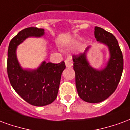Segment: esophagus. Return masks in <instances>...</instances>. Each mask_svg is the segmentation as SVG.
I'll return each instance as SVG.
<instances>
[{
	"label": "esophagus",
	"mask_w": 130,
	"mask_h": 130,
	"mask_svg": "<svg viewBox=\"0 0 130 130\" xmlns=\"http://www.w3.org/2000/svg\"><path fill=\"white\" fill-rule=\"evenodd\" d=\"M65 64H66V67L70 68L73 66V61H72L71 57H68L67 59L65 60Z\"/></svg>",
	"instance_id": "1"
}]
</instances>
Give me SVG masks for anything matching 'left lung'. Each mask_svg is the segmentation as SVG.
<instances>
[{"mask_svg":"<svg viewBox=\"0 0 130 130\" xmlns=\"http://www.w3.org/2000/svg\"><path fill=\"white\" fill-rule=\"evenodd\" d=\"M94 34L97 41L109 50V59L105 68L98 70L90 65L87 53L91 46L83 53L73 56L78 95L90 103H100L109 97L115 91L123 70V54L115 37L99 27H95Z\"/></svg>","mask_w":130,"mask_h":130,"instance_id":"8db88e82","label":"left lung"}]
</instances>
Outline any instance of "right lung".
Listing matches in <instances>:
<instances>
[{"instance_id":"1","label":"right lung","mask_w":130,"mask_h":130,"mask_svg":"<svg viewBox=\"0 0 130 130\" xmlns=\"http://www.w3.org/2000/svg\"><path fill=\"white\" fill-rule=\"evenodd\" d=\"M44 34L43 29L25 28L11 40L7 52V74L11 85L23 100L37 107L49 105L56 99L65 63L44 61L37 69H23L17 59V48L27 38L41 37Z\"/></svg>"}]
</instances>
